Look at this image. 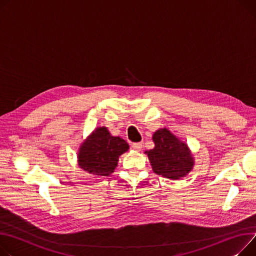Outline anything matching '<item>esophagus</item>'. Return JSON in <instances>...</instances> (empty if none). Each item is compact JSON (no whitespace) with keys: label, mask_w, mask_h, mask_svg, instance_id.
<instances>
[{"label":"esophagus","mask_w":256,"mask_h":256,"mask_svg":"<svg viewBox=\"0 0 256 256\" xmlns=\"http://www.w3.org/2000/svg\"><path fill=\"white\" fill-rule=\"evenodd\" d=\"M132 149H134V150H137V151H140L141 149H142V147H143V145H142V143H132Z\"/></svg>","instance_id":"34e87169"}]
</instances>
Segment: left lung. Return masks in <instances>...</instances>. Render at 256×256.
<instances>
[{
    "label": "left lung",
    "mask_w": 256,
    "mask_h": 256,
    "mask_svg": "<svg viewBox=\"0 0 256 256\" xmlns=\"http://www.w3.org/2000/svg\"><path fill=\"white\" fill-rule=\"evenodd\" d=\"M156 147L146 151L153 172L170 179H180L190 173L194 162L190 151L168 128L153 134Z\"/></svg>",
    "instance_id": "8db88e82"
}]
</instances>
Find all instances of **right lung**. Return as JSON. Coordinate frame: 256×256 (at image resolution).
<instances>
[{
    "mask_svg": "<svg viewBox=\"0 0 256 256\" xmlns=\"http://www.w3.org/2000/svg\"><path fill=\"white\" fill-rule=\"evenodd\" d=\"M128 149V144L113 137L106 128H98L79 151V166L96 176H109L114 172L118 158Z\"/></svg>",
    "mask_w": 256,
    "mask_h": 256,
    "instance_id": "right-lung-1",
    "label": "right lung"
}]
</instances>
